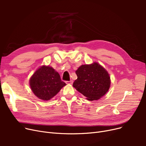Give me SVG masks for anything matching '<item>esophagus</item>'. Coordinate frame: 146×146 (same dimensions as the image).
<instances>
[{"instance_id":"obj_1","label":"esophagus","mask_w":146,"mask_h":146,"mask_svg":"<svg viewBox=\"0 0 146 146\" xmlns=\"http://www.w3.org/2000/svg\"><path fill=\"white\" fill-rule=\"evenodd\" d=\"M73 81L72 80H70V81H67L66 82V83L67 84H70V85H72V84H73Z\"/></svg>"}]
</instances>
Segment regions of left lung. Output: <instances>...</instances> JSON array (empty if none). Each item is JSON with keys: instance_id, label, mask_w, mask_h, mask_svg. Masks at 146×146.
I'll return each mask as SVG.
<instances>
[{"instance_id": "1", "label": "left lung", "mask_w": 146, "mask_h": 146, "mask_svg": "<svg viewBox=\"0 0 146 146\" xmlns=\"http://www.w3.org/2000/svg\"><path fill=\"white\" fill-rule=\"evenodd\" d=\"M78 79L73 86L89 101L100 99L108 91L111 80L105 69L98 63L80 66L76 71Z\"/></svg>"}]
</instances>
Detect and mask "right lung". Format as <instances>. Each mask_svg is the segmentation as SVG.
<instances>
[{"mask_svg": "<svg viewBox=\"0 0 146 146\" xmlns=\"http://www.w3.org/2000/svg\"><path fill=\"white\" fill-rule=\"evenodd\" d=\"M31 89L35 96L48 101L58 94L66 84L52 67L42 66L38 68L29 80Z\"/></svg>", "mask_w": 146, "mask_h": 146, "instance_id": "1", "label": "right lung"}]
</instances>
